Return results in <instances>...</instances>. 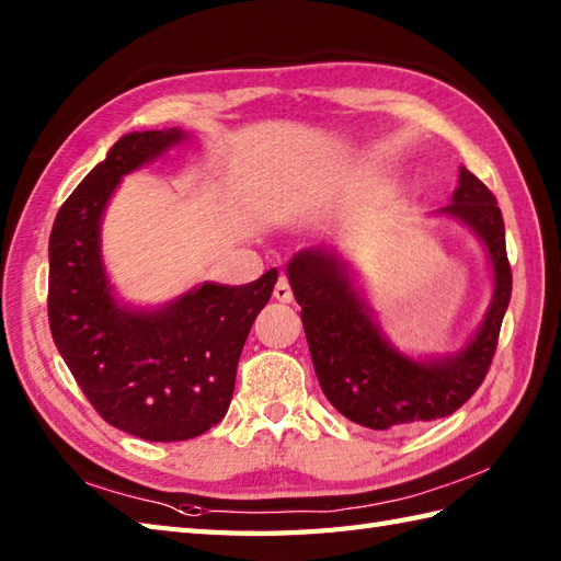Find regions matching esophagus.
I'll return each instance as SVG.
<instances>
[{
  "instance_id": "34e87169",
  "label": "esophagus",
  "mask_w": 561,
  "mask_h": 561,
  "mask_svg": "<svg viewBox=\"0 0 561 561\" xmlns=\"http://www.w3.org/2000/svg\"><path fill=\"white\" fill-rule=\"evenodd\" d=\"M274 299L282 301V304H291L294 301V291L289 287V279L287 277H279L277 284H274Z\"/></svg>"
}]
</instances>
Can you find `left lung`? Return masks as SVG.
I'll return each mask as SVG.
<instances>
[{
	"instance_id": "1",
	"label": "left lung",
	"mask_w": 561,
	"mask_h": 561,
	"mask_svg": "<svg viewBox=\"0 0 561 561\" xmlns=\"http://www.w3.org/2000/svg\"><path fill=\"white\" fill-rule=\"evenodd\" d=\"M482 238L494 267V299L474 340L456 356L414 362L380 337L371 311L354 294L347 267L323 248L294 255L287 274L301 306L318 383L340 414L376 432H410L462 408L490 371L511 301V265L496 197L460 169L453 202L440 209Z\"/></svg>"
}]
</instances>
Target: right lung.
<instances>
[{"instance_id":"1","label":"right lung","mask_w":561,"mask_h":561,"mask_svg":"<svg viewBox=\"0 0 561 561\" xmlns=\"http://www.w3.org/2000/svg\"><path fill=\"white\" fill-rule=\"evenodd\" d=\"M185 139L181 129L121 137L59 207L50 233L47 318L77 386L105 422L145 440H187L229 410L238 356L277 270L243 287L202 284L161 311H127L101 262V217L121 178Z\"/></svg>"}]
</instances>
